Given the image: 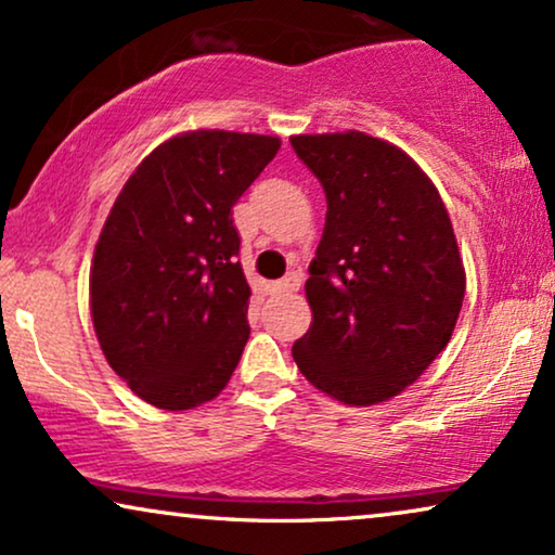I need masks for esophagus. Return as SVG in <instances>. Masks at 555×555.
Returning <instances> with one entry per match:
<instances>
[{
    "label": "esophagus",
    "instance_id": "1",
    "mask_svg": "<svg viewBox=\"0 0 555 555\" xmlns=\"http://www.w3.org/2000/svg\"><path fill=\"white\" fill-rule=\"evenodd\" d=\"M300 275L298 272H291V275L278 280V283H272V293H298L300 291Z\"/></svg>",
    "mask_w": 555,
    "mask_h": 555
}]
</instances>
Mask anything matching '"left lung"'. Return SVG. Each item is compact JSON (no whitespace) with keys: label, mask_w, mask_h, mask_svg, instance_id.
I'll list each match as a JSON object with an SVG mask.
<instances>
[{"label":"left lung","mask_w":555,"mask_h":555,"mask_svg":"<svg viewBox=\"0 0 555 555\" xmlns=\"http://www.w3.org/2000/svg\"><path fill=\"white\" fill-rule=\"evenodd\" d=\"M291 143L328 202L306 283L313 323L293 359L328 397L378 404L414 384L452 338L465 268L450 215L391 143L361 131Z\"/></svg>","instance_id":"1"}]
</instances>
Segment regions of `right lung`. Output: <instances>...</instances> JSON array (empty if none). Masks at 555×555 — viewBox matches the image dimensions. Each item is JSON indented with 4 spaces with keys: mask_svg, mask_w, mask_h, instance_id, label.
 Returning <instances> with one entry per match:
<instances>
[{
    "mask_svg": "<svg viewBox=\"0 0 555 555\" xmlns=\"http://www.w3.org/2000/svg\"><path fill=\"white\" fill-rule=\"evenodd\" d=\"M275 135H173L120 189L90 268V313L111 369L169 412L215 399L249 338L232 207L275 158Z\"/></svg>",
    "mask_w": 555,
    "mask_h": 555,
    "instance_id": "obj_1",
    "label": "right lung"
}]
</instances>
